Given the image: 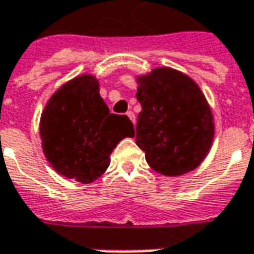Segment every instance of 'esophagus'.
Listing matches in <instances>:
<instances>
[{"mask_svg": "<svg viewBox=\"0 0 254 254\" xmlns=\"http://www.w3.org/2000/svg\"><path fill=\"white\" fill-rule=\"evenodd\" d=\"M127 116H128V119L132 122V124H135V114L132 112H127Z\"/></svg>", "mask_w": 254, "mask_h": 254, "instance_id": "1", "label": "esophagus"}]
</instances>
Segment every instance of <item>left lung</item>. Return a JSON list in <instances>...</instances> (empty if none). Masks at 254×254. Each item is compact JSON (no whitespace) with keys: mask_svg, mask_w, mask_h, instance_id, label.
<instances>
[{"mask_svg":"<svg viewBox=\"0 0 254 254\" xmlns=\"http://www.w3.org/2000/svg\"><path fill=\"white\" fill-rule=\"evenodd\" d=\"M135 142L152 170L177 177L199 167L213 141V116L199 86L171 67L137 77Z\"/></svg>","mask_w":254,"mask_h":254,"instance_id":"obj_1","label":"left lung"}]
</instances>
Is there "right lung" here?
<instances>
[{
    "label": "right lung",
    "instance_id": "obj_1",
    "mask_svg": "<svg viewBox=\"0 0 254 254\" xmlns=\"http://www.w3.org/2000/svg\"><path fill=\"white\" fill-rule=\"evenodd\" d=\"M39 134L45 157L58 174L82 184L97 180L110 165V154L126 137H134L127 116L113 114L93 74L77 76L46 103Z\"/></svg>",
    "mask_w": 254,
    "mask_h": 254
}]
</instances>
